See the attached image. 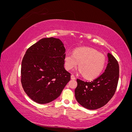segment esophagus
<instances>
[{
	"label": "esophagus",
	"mask_w": 132,
	"mask_h": 132,
	"mask_svg": "<svg viewBox=\"0 0 132 132\" xmlns=\"http://www.w3.org/2000/svg\"><path fill=\"white\" fill-rule=\"evenodd\" d=\"M70 78H71V80H75V77H74V76L73 75H71Z\"/></svg>",
	"instance_id": "1"
}]
</instances>
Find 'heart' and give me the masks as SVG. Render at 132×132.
Masks as SVG:
<instances>
[{"mask_svg": "<svg viewBox=\"0 0 132 132\" xmlns=\"http://www.w3.org/2000/svg\"><path fill=\"white\" fill-rule=\"evenodd\" d=\"M79 73L82 74L86 79L98 77L103 71L106 63L104 55L93 48L80 47L74 50L73 54L67 53L64 57L65 68L67 70L78 66Z\"/></svg>", "mask_w": 132, "mask_h": 132, "instance_id": "heart-1", "label": "heart"}]
</instances>
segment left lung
<instances>
[{
	"label": "left lung",
	"instance_id": "obj_1",
	"mask_svg": "<svg viewBox=\"0 0 132 132\" xmlns=\"http://www.w3.org/2000/svg\"><path fill=\"white\" fill-rule=\"evenodd\" d=\"M108 63L102 75L91 82L77 79L75 96L78 102L89 110L100 109L109 102L116 90L119 79V65L116 58L108 53Z\"/></svg>",
	"mask_w": 132,
	"mask_h": 132
}]
</instances>
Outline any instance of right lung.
<instances>
[{
  "instance_id": "add662e5",
  "label": "right lung",
  "mask_w": 132,
  "mask_h": 132,
  "mask_svg": "<svg viewBox=\"0 0 132 132\" xmlns=\"http://www.w3.org/2000/svg\"><path fill=\"white\" fill-rule=\"evenodd\" d=\"M65 49L59 38H45L26 51L21 63V84L31 100L45 104L58 98L70 80L64 68Z\"/></svg>"
}]
</instances>
